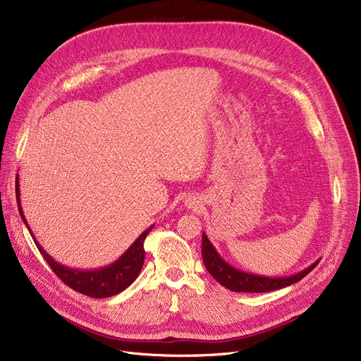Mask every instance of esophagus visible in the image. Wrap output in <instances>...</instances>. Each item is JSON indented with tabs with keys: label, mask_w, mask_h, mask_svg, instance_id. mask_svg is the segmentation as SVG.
I'll return each instance as SVG.
<instances>
[{
	"label": "esophagus",
	"mask_w": 361,
	"mask_h": 361,
	"mask_svg": "<svg viewBox=\"0 0 361 361\" xmlns=\"http://www.w3.org/2000/svg\"><path fill=\"white\" fill-rule=\"evenodd\" d=\"M185 205L188 209H194V210H197V207H198V201H195V198H188L186 201H185Z\"/></svg>",
	"instance_id": "1"
}]
</instances>
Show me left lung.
Segmentation results:
<instances>
[{"label": "left lung", "instance_id": "obj_1", "mask_svg": "<svg viewBox=\"0 0 361 361\" xmlns=\"http://www.w3.org/2000/svg\"><path fill=\"white\" fill-rule=\"evenodd\" d=\"M201 254L207 271L220 285L233 290V293H269V290L289 286L301 281L320 262V259H317L308 267L300 270L295 274H290V276H264V274H255L239 270L223 260L205 233H202Z\"/></svg>", "mask_w": 361, "mask_h": 361}]
</instances>
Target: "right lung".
Returning <instances> with one entry per match:
<instances>
[{
    "label": "right lung",
    "instance_id": "add662e5",
    "mask_svg": "<svg viewBox=\"0 0 361 361\" xmlns=\"http://www.w3.org/2000/svg\"><path fill=\"white\" fill-rule=\"evenodd\" d=\"M16 200H17V207H19L20 217L26 225L27 231L30 232L33 241H35L45 262L49 264L51 269H53V271L57 274V276L72 289L92 298H109L122 293V290H125L129 285L135 282L136 278H138V274L141 273L144 266V259H145V251H144L145 236L149 233L154 225H151L148 229H145L138 238H136L133 244L111 264L106 267L94 269V270H79L73 267H67L56 262L53 257L42 248V245L38 243V239L33 236L30 226L27 225L22 210L19 175L16 176Z\"/></svg>",
    "mask_w": 361,
    "mask_h": 361
}]
</instances>
